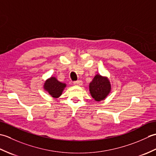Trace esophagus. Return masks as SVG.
<instances>
[{"label": "esophagus", "instance_id": "1", "mask_svg": "<svg viewBox=\"0 0 156 156\" xmlns=\"http://www.w3.org/2000/svg\"><path fill=\"white\" fill-rule=\"evenodd\" d=\"M74 85H77V86H81L82 84V82L81 80H77V81H74Z\"/></svg>", "mask_w": 156, "mask_h": 156}]
</instances>
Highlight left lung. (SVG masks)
I'll list each match as a JSON object with an SVG mask.
<instances>
[{
    "instance_id": "8db88e82",
    "label": "left lung",
    "mask_w": 156,
    "mask_h": 156,
    "mask_svg": "<svg viewBox=\"0 0 156 156\" xmlns=\"http://www.w3.org/2000/svg\"><path fill=\"white\" fill-rule=\"evenodd\" d=\"M111 90V86L108 79L100 74L96 75L89 84V90L92 97L97 101L104 100L110 93Z\"/></svg>"
}]
</instances>
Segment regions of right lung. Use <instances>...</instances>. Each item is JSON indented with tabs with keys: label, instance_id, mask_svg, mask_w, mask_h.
Masks as SVG:
<instances>
[{
	"label": "right lung",
	"instance_id": "add662e5",
	"mask_svg": "<svg viewBox=\"0 0 156 156\" xmlns=\"http://www.w3.org/2000/svg\"><path fill=\"white\" fill-rule=\"evenodd\" d=\"M66 87V84L59 82L55 77H51L45 82L44 88L52 97L58 98Z\"/></svg>",
	"mask_w": 156,
	"mask_h": 156
}]
</instances>
